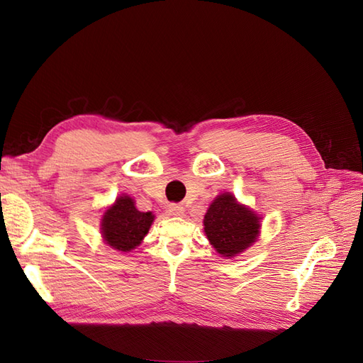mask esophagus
<instances>
[{
	"instance_id": "obj_1",
	"label": "esophagus",
	"mask_w": 363,
	"mask_h": 363,
	"mask_svg": "<svg viewBox=\"0 0 363 363\" xmlns=\"http://www.w3.org/2000/svg\"><path fill=\"white\" fill-rule=\"evenodd\" d=\"M169 213L172 216H183L184 213V207L182 204H169Z\"/></svg>"
}]
</instances>
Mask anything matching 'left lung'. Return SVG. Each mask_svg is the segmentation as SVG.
I'll return each instance as SVG.
<instances>
[{"label":"left lung","mask_w":363,"mask_h":363,"mask_svg":"<svg viewBox=\"0 0 363 363\" xmlns=\"http://www.w3.org/2000/svg\"><path fill=\"white\" fill-rule=\"evenodd\" d=\"M203 225L218 255L232 259L242 255L259 239L262 216L239 203L232 192H221L207 207Z\"/></svg>","instance_id":"obj_1"}]
</instances>
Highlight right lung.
Segmentation results:
<instances>
[{"mask_svg": "<svg viewBox=\"0 0 363 363\" xmlns=\"http://www.w3.org/2000/svg\"><path fill=\"white\" fill-rule=\"evenodd\" d=\"M155 218L152 212L138 211L130 195L121 194L101 215L100 230L104 244L118 252H130L148 235Z\"/></svg>", "mask_w": 363, "mask_h": 363, "instance_id": "1", "label": "right lung"}]
</instances>
